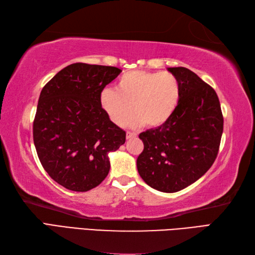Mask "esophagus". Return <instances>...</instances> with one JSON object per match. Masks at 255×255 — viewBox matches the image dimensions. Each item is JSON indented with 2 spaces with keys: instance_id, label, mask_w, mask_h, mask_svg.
Masks as SVG:
<instances>
[{
  "instance_id": "34e87169",
  "label": "esophagus",
  "mask_w": 255,
  "mask_h": 255,
  "mask_svg": "<svg viewBox=\"0 0 255 255\" xmlns=\"http://www.w3.org/2000/svg\"><path fill=\"white\" fill-rule=\"evenodd\" d=\"M126 137H127V139H133V138L137 137V133L136 132H131V131H127Z\"/></svg>"
}]
</instances>
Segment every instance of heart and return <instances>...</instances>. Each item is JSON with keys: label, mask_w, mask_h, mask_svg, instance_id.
I'll return each instance as SVG.
<instances>
[{"label": "heart", "mask_w": 255, "mask_h": 255, "mask_svg": "<svg viewBox=\"0 0 255 255\" xmlns=\"http://www.w3.org/2000/svg\"><path fill=\"white\" fill-rule=\"evenodd\" d=\"M181 97V85L170 72L134 70L123 74L116 90L102 91L100 103L111 121L122 126L136 114L132 126L155 128L164 125L174 114Z\"/></svg>", "instance_id": "heart-1"}]
</instances>
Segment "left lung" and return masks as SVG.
I'll list each match as a JSON object with an SVG mask.
<instances>
[{"label":"left lung","mask_w":255,"mask_h":255,"mask_svg":"<svg viewBox=\"0 0 255 255\" xmlns=\"http://www.w3.org/2000/svg\"><path fill=\"white\" fill-rule=\"evenodd\" d=\"M181 85L172 117L139 134L143 151L137 159L142 180L154 189L175 193L202 177L217 158L224 117L217 94L184 67L167 68Z\"/></svg>","instance_id":"8db88e82"}]
</instances>
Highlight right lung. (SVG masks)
I'll return each instance as SVG.
<instances>
[{
    "label": "right lung",
    "instance_id": "add662e5",
    "mask_svg": "<svg viewBox=\"0 0 255 255\" xmlns=\"http://www.w3.org/2000/svg\"><path fill=\"white\" fill-rule=\"evenodd\" d=\"M121 72L115 67L72 63L41 90L32 125L36 151L49 176L70 191L100 185L111 169L108 153L126 141V132L100 103L102 91Z\"/></svg>",
    "mask_w": 255,
    "mask_h": 255
}]
</instances>
